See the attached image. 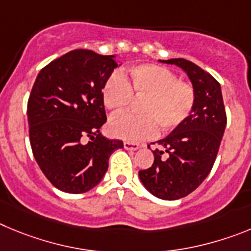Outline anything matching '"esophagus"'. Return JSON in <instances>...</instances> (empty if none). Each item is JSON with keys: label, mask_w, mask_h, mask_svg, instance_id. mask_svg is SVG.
<instances>
[{"label": "esophagus", "mask_w": 251, "mask_h": 251, "mask_svg": "<svg viewBox=\"0 0 251 251\" xmlns=\"http://www.w3.org/2000/svg\"><path fill=\"white\" fill-rule=\"evenodd\" d=\"M124 148H125V150L135 151V150H137L140 146L137 145V144H134V142H124Z\"/></svg>", "instance_id": "1"}]
</instances>
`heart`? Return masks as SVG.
I'll list each match as a JSON object with an SVG mask.
<instances>
[{
  "label": "heart",
  "instance_id": "obj_1",
  "mask_svg": "<svg viewBox=\"0 0 251 251\" xmlns=\"http://www.w3.org/2000/svg\"><path fill=\"white\" fill-rule=\"evenodd\" d=\"M144 99L140 114H119L111 117L109 130L112 136L126 142H140L156 134L170 132L181 125L193 111L195 92L189 83L180 82L170 70L159 65L131 66L127 78L114 74L102 89L103 105L114 112L125 110L132 100Z\"/></svg>",
  "mask_w": 251,
  "mask_h": 251
}]
</instances>
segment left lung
<instances>
[{
  "label": "left lung",
  "instance_id": "obj_1",
  "mask_svg": "<svg viewBox=\"0 0 251 251\" xmlns=\"http://www.w3.org/2000/svg\"><path fill=\"white\" fill-rule=\"evenodd\" d=\"M185 72L195 92L193 111L170 134L157 141L151 168L139 171L146 190L162 200H177L201 184L215 162L226 126L220 83L184 58L160 60Z\"/></svg>",
  "mask_w": 251,
  "mask_h": 251
}]
</instances>
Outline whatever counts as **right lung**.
Listing matches in <instances>:
<instances>
[{
    "label": "right lung",
    "instance_id": "obj_1",
    "mask_svg": "<svg viewBox=\"0 0 251 251\" xmlns=\"http://www.w3.org/2000/svg\"><path fill=\"white\" fill-rule=\"evenodd\" d=\"M115 55L74 50L50 62L33 83L27 119L33 156L58 190L82 194L100 184L109 157L123 149L103 137L102 89L116 64Z\"/></svg>",
    "mask_w": 251,
    "mask_h": 251
}]
</instances>
